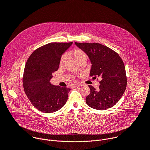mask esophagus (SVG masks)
Wrapping results in <instances>:
<instances>
[{"label":"esophagus","instance_id":"34e87169","mask_svg":"<svg viewBox=\"0 0 150 150\" xmlns=\"http://www.w3.org/2000/svg\"><path fill=\"white\" fill-rule=\"evenodd\" d=\"M82 84H79V83H76L74 85V87H82Z\"/></svg>","mask_w":150,"mask_h":150}]
</instances>
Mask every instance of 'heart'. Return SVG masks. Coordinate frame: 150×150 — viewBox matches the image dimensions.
<instances>
[{
	"label": "heart",
	"instance_id": "heart-1",
	"mask_svg": "<svg viewBox=\"0 0 150 150\" xmlns=\"http://www.w3.org/2000/svg\"><path fill=\"white\" fill-rule=\"evenodd\" d=\"M74 57L76 59V60L80 63H85L88 59V56L85 52L81 49H76L73 52ZM68 59V54L67 53L62 55L60 59V65L62 66L67 62Z\"/></svg>",
	"mask_w": 150,
	"mask_h": 150
}]
</instances>
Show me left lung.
<instances>
[{"label":"left lung","mask_w":150,"mask_h":150,"mask_svg":"<svg viewBox=\"0 0 150 150\" xmlns=\"http://www.w3.org/2000/svg\"><path fill=\"white\" fill-rule=\"evenodd\" d=\"M86 53L91 63L90 75L101 78L99 88L88 85L90 94L86 103L96 110H106L114 106L123 96L127 85V78L123 60L119 55L105 46L96 42H75Z\"/></svg>","instance_id":"left-lung-1"}]
</instances>
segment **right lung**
<instances>
[{"label": "right lung", "instance_id": "add662e5", "mask_svg": "<svg viewBox=\"0 0 150 150\" xmlns=\"http://www.w3.org/2000/svg\"><path fill=\"white\" fill-rule=\"evenodd\" d=\"M73 42H51L35 50L28 58L24 69L23 86L31 104L38 110L50 113L64 106L71 89L51 83L60 59Z\"/></svg>", "mask_w": 150, "mask_h": 150}]
</instances>
